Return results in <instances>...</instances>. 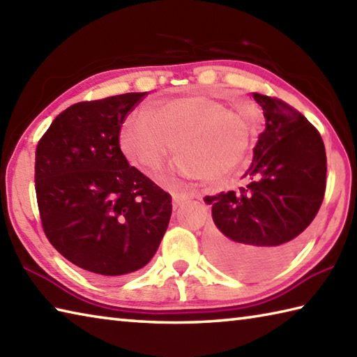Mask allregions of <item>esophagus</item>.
I'll return each instance as SVG.
<instances>
[{"label":"esophagus","mask_w":357,"mask_h":357,"mask_svg":"<svg viewBox=\"0 0 357 357\" xmlns=\"http://www.w3.org/2000/svg\"><path fill=\"white\" fill-rule=\"evenodd\" d=\"M190 198H193V193H184V192L173 193V207H174V208L179 207L181 204H183L184 201L190 199Z\"/></svg>","instance_id":"esophagus-1"}]
</instances>
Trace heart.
<instances>
[{"instance_id": "1", "label": "heart", "mask_w": 357, "mask_h": 357, "mask_svg": "<svg viewBox=\"0 0 357 357\" xmlns=\"http://www.w3.org/2000/svg\"><path fill=\"white\" fill-rule=\"evenodd\" d=\"M252 128L246 117L201 97H178L131 113L121 131V146L132 164L158 172L178 153L173 172L188 179L220 181L241 164Z\"/></svg>"}]
</instances>
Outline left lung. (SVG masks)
<instances>
[{
  "instance_id": "left-lung-1",
  "label": "left lung",
  "mask_w": 357,
  "mask_h": 357,
  "mask_svg": "<svg viewBox=\"0 0 357 357\" xmlns=\"http://www.w3.org/2000/svg\"><path fill=\"white\" fill-rule=\"evenodd\" d=\"M266 128L258 136L236 193L206 197L215 226L208 257L229 274L260 278L274 272L303 243L325 197L326 153L320 132L291 105L254 93Z\"/></svg>"
}]
</instances>
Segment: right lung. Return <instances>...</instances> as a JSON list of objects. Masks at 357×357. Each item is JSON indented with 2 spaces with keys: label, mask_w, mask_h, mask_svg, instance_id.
Masks as SVG:
<instances>
[{
  "label": "right lung",
  "mask_w": 357,
  "mask_h": 357,
  "mask_svg": "<svg viewBox=\"0 0 357 357\" xmlns=\"http://www.w3.org/2000/svg\"><path fill=\"white\" fill-rule=\"evenodd\" d=\"M146 93L74 103L35 151V193L49 243L100 280L125 277L156 254L172 197L128 164L121 127Z\"/></svg>",
  "instance_id": "1"
}]
</instances>
